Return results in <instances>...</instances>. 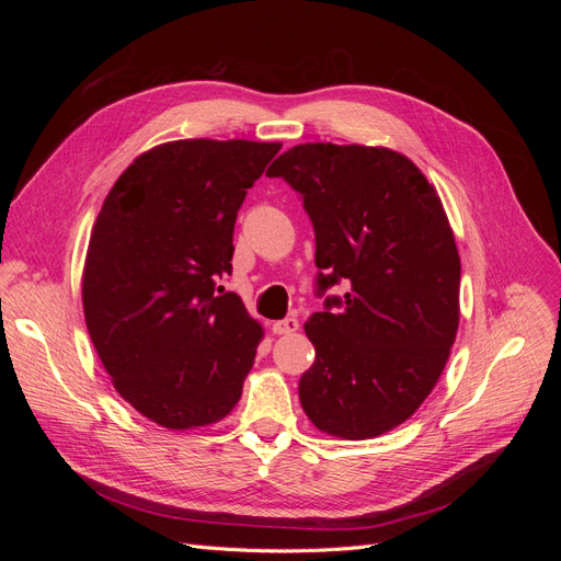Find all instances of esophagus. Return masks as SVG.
<instances>
[{
  "label": "esophagus",
  "mask_w": 561,
  "mask_h": 561,
  "mask_svg": "<svg viewBox=\"0 0 561 561\" xmlns=\"http://www.w3.org/2000/svg\"><path fill=\"white\" fill-rule=\"evenodd\" d=\"M274 334H295L299 330V320L297 318H285V320H276L274 322Z\"/></svg>",
  "instance_id": "esophagus-1"
}]
</instances>
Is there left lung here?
<instances>
[{
	"instance_id": "obj_1",
	"label": "left lung",
	"mask_w": 561,
	"mask_h": 561,
	"mask_svg": "<svg viewBox=\"0 0 561 561\" xmlns=\"http://www.w3.org/2000/svg\"><path fill=\"white\" fill-rule=\"evenodd\" d=\"M301 194L320 293L346 280L304 330L299 381L313 426L342 439L393 431L431 396L458 330L461 257L435 186L400 151L307 142L266 171Z\"/></svg>"
}]
</instances>
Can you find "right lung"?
<instances>
[{"label":"right lung","instance_id":"right-lung-1","mask_svg":"<svg viewBox=\"0 0 561 561\" xmlns=\"http://www.w3.org/2000/svg\"><path fill=\"white\" fill-rule=\"evenodd\" d=\"M280 142L173 140L118 175L91 231L83 316L112 386L168 431L222 421L264 330L231 274L236 213ZM219 293V290H217Z\"/></svg>","mask_w":561,"mask_h":561}]
</instances>
